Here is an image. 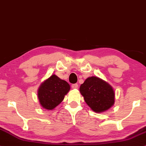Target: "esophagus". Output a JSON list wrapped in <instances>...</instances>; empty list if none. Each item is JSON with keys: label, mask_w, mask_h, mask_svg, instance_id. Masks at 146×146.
<instances>
[{"label": "esophagus", "mask_w": 146, "mask_h": 146, "mask_svg": "<svg viewBox=\"0 0 146 146\" xmlns=\"http://www.w3.org/2000/svg\"><path fill=\"white\" fill-rule=\"evenodd\" d=\"M71 88H73V89H77V88H78V84H72L71 85Z\"/></svg>", "instance_id": "obj_1"}]
</instances>
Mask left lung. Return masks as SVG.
I'll return each mask as SVG.
<instances>
[{
	"label": "left lung",
	"mask_w": 146,
	"mask_h": 146,
	"mask_svg": "<svg viewBox=\"0 0 146 146\" xmlns=\"http://www.w3.org/2000/svg\"><path fill=\"white\" fill-rule=\"evenodd\" d=\"M85 102L96 112L108 110L114 103V92L112 86L97 77L86 79L79 88Z\"/></svg>",
	"instance_id": "left-lung-1"
}]
</instances>
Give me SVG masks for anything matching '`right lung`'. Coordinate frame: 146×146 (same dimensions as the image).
I'll use <instances>...</instances> for the list:
<instances>
[{
    "instance_id": "1",
    "label": "right lung",
    "mask_w": 146,
    "mask_h": 146,
    "mask_svg": "<svg viewBox=\"0 0 146 146\" xmlns=\"http://www.w3.org/2000/svg\"><path fill=\"white\" fill-rule=\"evenodd\" d=\"M70 86L66 81L52 75L40 85L38 97L41 106L47 110H52L63 100L69 92Z\"/></svg>"
}]
</instances>
